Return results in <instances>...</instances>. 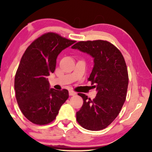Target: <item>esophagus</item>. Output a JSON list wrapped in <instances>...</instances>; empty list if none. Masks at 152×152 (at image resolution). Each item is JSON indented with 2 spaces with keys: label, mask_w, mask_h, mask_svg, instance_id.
Returning a JSON list of instances; mask_svg holds the SVG:
<instances>
[{
  "label": "esophagus",
  "mask_w": 152,
  "mask_h": 152,
  "mask_svg": "<svg viewBox=\"0 0 152 152\" xmlns=\"http://www.w3.org/2000/svg\"><path fill=\"white\" fill-rule=\"evenodd\" d=\"M76 95V93L75 92V91H69V95H70V96H72V95Z\"/></svg>",
  "instance_id": "esophagus-1"
}]
</instances>
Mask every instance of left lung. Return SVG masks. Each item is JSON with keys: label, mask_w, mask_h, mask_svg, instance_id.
I'll return each mask as SVG.
<instances>
[{"label": "left lung", "mask_w": 152, "mask_h": 152, "mask_svg": "<svg viewBox=\"0 0 152 152\" xmlns=\"http://www.w3.org/2000/svg\"><path fill=\"white\" fill-rule=\"evenodd\" d=\"M71 48L93 58L88 80L97 91L93 99L78 93L84 102L76 113L77 121L86 129L102 130L115 119L125 102L129 83L125 61L119 50L107 41H80Z\"/></svg>", "instance_id": "8db88e82"}]
</instances>
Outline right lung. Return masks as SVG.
Segmentation results:
<instances>
[{
  "label": "right lung",
  "instance_id": "add662e5",
  "mask_svg": "<svg viewBox=\"0 0 152 152\" xmlns=\"http://www.w3.org/2000/svg\"><path fill=\"white\" fill-rule=\"evenodd\" d=\"M75 42L48 32L33 41L25 51L16 72L14 90L20 111L32 123H50L68 98V90L50 88L46 77L55 71L59 53Z\"/></svg>",
  "mask_w": 152,
  "mask_h": 152
}]
</instances>
